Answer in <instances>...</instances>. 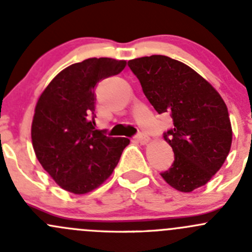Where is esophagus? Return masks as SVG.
Returning a JSON list of instances; mask_svg holds the SVG:
<instances>
[{
	"label": "esophagus",
	"instance_id": "esophagus-1",
	"mask_svg": "<svg viewBox=\"0 0 252 252\" xmlns=\"http://www.w3.org/2000/svg\"><path fill=\"white\" fill-rule=\"evenodd\" d=\"M136 140H138V142H140L141 145H146L150 141V138L147 135H145V134H138L136 135Z\"/></svg>",
	"mask_w": 252,
	"mask_h": 252
}]
</instances>
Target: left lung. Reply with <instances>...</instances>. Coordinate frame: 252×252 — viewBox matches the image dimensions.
<instances>
[{
  "mask_svg": "<svg viewBox=\"0 0 252 252\" xmlns=\"http://www.w3.org/2000/svg\"><path fill=\"white\" fill-rule=\"evenodd\" d=\"M128 65L155 110L173 118V128L163 138L173 149L174 162L162 178L182 192L205 185L232 146V124L223 98L189 65L167 56L135 58Z\"/></svg>",
  "mask_w": 252,
  "mask_h": 252,
  "instance_id": "1",
  "label": "left lung"
}]
</instances>
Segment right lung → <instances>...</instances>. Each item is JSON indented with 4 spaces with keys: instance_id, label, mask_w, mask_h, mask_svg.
I'll list each match as a JSON object with an SVG mask.
<instances>
[{
    "instance_id": "obj_1",
    "label": "right lung",
    "mask_w": 252,
    "mask_h": 252,
    "mask_svg": "<svg viewBox=\"0 0 252 252\" xmlns=\"http://www.w3.org/2000/svg\"><path fill=\"white\" fill-rule=\"evenodd\" d=\"M126 61L88 58L51 80L37 100L32 141L42 168L62 189L81 195L110 178L130 140L95 129V86L117 75Z\"/></svg>"
}]
</instances>
